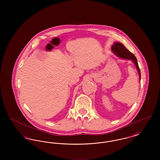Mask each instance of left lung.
<instances>
[{"instance_id": "obj_1", "label": "left lung", "mask_w": 160, "mask_h": 160, "mask_svg": "<svg viewBox=\"0 0 160 160\" xmlns=\"http://www.w3.org/2000/svg\"><path fill=\"white\" fill-rule=\"evenodd\" d=\"M112 50L113 53L117 56L118 58L123 59H127L132 61L134 64L135 65L136 69H137L139 79L140 81L141 79V74H140V70L138 67V65L137 63V60L136 56L130 52L129 50L122 44V43L118 42H114L112 46Z\"/></svg>"}]
</instances>
